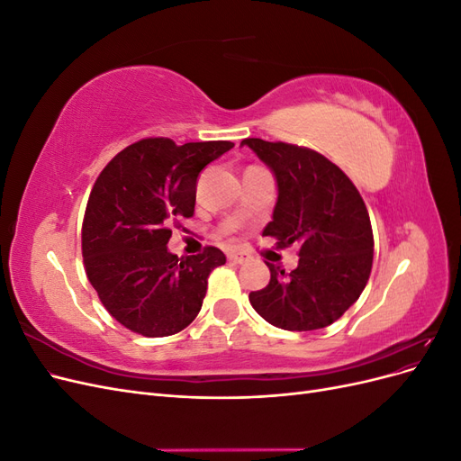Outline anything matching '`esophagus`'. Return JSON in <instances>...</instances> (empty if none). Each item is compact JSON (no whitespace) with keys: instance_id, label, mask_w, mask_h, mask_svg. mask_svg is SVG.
Returning <instances> with one entry per match:
<instances>
[{"instance_id":"34e87169","label":"esophagus","mask_w":461,"mask_h":461,"mask_svg":"<svg viewBox=\"0 0 461 461\" xmlns=\"http://www.w3.org/2000/svg\"><path fill=\"white\" fill-rule=\"evenodd\" d=\"M229 261L242 265V263L249 261V256H246V254H242V252H230V254H229Z\"/></svg>"}]
</instances>
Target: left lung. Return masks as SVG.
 <instances>
[{
    "label": "left lung",
    "mask_w": 461,
    "mask_h": 461,
    "mask_svg": "<svg viewBox=\"0 0 461 461\" xmlns=\"http://www.w3.org/2000/svg\"><path fill=\"white\" fill-rule=\"evenodd\" d=\"M269 167L278 198L263 236L278 248L300 246L290 273L267 263L269 285L249 292V303L285 330H315L334 323L364 292L373 265V230L357 188L325 156L294 144L246 138Z\"/></svg>",
    "instance_id": "left-lung-1"
}]
</instances>
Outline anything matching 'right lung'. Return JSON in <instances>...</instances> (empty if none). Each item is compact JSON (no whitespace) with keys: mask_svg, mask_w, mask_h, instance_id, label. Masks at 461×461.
I'll return each mask as SVG.
<instances>
[{"mask_svg":"<svg viewBox=\"0 0 461 461\" xmlns=\"http://www.w3.org/2000/svg\"><path fill=\"white\" fill-rule=\"evenodd\" d=\"M234 144L176 146L146 138L119 151L97 176L82 222V258L104 308L148 339L186 329L202 310L207 276L227 258L207 246L178 258L171 225L194 215L198 175Z\"/></svg>","mask_w":461,"mask_h":461,"instance_id":"obj_1","label":"right lung"}]
</instances>
